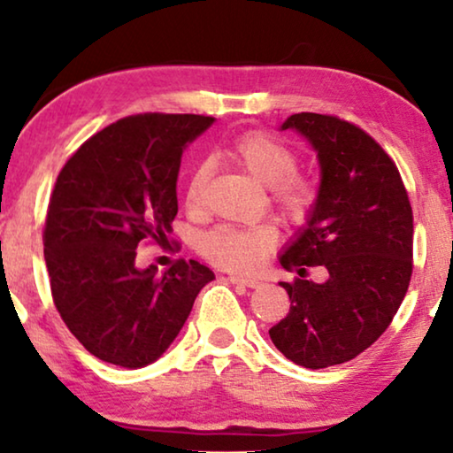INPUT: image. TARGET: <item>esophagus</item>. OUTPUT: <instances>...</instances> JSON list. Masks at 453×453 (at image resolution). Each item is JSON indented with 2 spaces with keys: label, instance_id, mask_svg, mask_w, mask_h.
I'll return each instance as SVG.
<instances>
[{
  "label": "esophagus",
  "instance_id": "obj_1",
  "mask_svg": "<svg viewBox=\"0 0 453 453\" xmlns=\"http://www.w3.org/2000/svg\"><path fill=\"white\" fill-rule=\"evenodd\" d=\"M228 280H231L233 284H241V287H250V288H256L259 284L257 278H247L241 274H228Z\"/></svg>",
  "mask_w": 453,
  "mask_h": 453
}]
</instances>
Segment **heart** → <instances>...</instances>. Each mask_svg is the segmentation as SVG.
I'll return each instance as SVG.
<instances>
[{
	"label": "heart",
	"mask_w": 453,
	"mask_h": 453,
	"mask_svg": "<svg viewBox=\"0 0 453 453\" xmlns=\"http://www.w3.org/2000/svg\"><path fill=\"white\" fill-rule=\"evenodd\" d=\"M233 157L256 181L272 188V202L288 219H303L311 210L318 189L307 177L299 175V154L276 135L247 132L233 142ZM210 179V166L202 165L189 179L185 202L197 212L203 206V191ZM278 243V233L270 225L231 226L222 225L208 231L200 241V250L210 262L222 268L250 272L256 270Z\"/></svg>",
	"instance_id": "1"
}]
</instances>
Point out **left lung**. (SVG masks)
I'll list each match as a JSON object with an SVG mask.
<instances>
[{
    "mask_svg": "<svg viewBox=\"0 0 453 453\" xmlns=\"http://www.w3.org/2000/svg\"><path fill=\"white\" fill-rule=\"evenodd\" d=\"M296 129L318 152L321 183L307 226L280 256L295 282L287 318L270 338L290 361L326 369L367 350L398 311L412 276V208L398 166L355 123L334 115L295 113ZM309 265L331 274L318 285Z\"/></svg>",
    "mask_w": 453,
    "mask_h": 453,
    "instance_id": "8db88e82",
    "label": "left lung"
}]
</instances>
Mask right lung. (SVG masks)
I'll use <instances>...</instances> for the list:
<instances>
[{
    "mask_svg": "<svg viewBox=\"0 0 453 453\" xmlns=\"http://www.w3.org/2000/svg\"><path fill=\"white\" fill-rule=\"evenodd\" d=\"M214 117L144 113L92 135L59 171L49 200L45 262L70 332L104 363L138 369L169 349L214 272L177 259L158 274L138 247L169 245L183 148Z\"/></svg>",
    "mask_w": 453,
    "mask_h": 453,
    "instance_id": "obj_1",
    "label": "right lung"
}]
</instances>
